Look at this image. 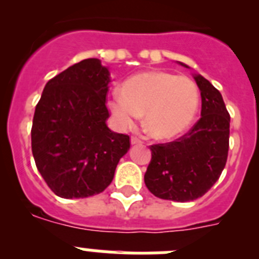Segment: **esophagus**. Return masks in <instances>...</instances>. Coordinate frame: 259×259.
I'll return each mask as SVG.
<instances>
[{"instance_id":"esophagus-1","label":"esophagus","mask_w":259,"mask_h":259,"mask_svg":"<svg viewBox=\"0 0 259 259\" xmlns=\"http://www.w3.org/2000/svg\"><path fill=\"white\" fill-rule=\"evenodd\" d=\"M131 144H132V145H137V144H143V141H141L139 137L132 136L131 137Z\"/></svg>"}]
</instances>
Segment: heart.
<instances>
[{
    "label": "heart",
    "mask_w": 259,
    "mask_h": 259,
    "mask_svg": "<svg viewBox=\"0 0 259 259\" xmlns=\"http://www.w3.org/2000/svg\"><path fill=\"white\" fill-rule=\"evenodd\" d=\"M200 93L193 80L166 71H145L122 84V95H113L107 109L116 124L132 127L144 114L146 134L157 140L178 137L197 114Z\"/></svg>",
    "instance_id": "b5f03b06"
}]
</instances>
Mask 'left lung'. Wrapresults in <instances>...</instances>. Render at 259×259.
Instances as JSON below:
<instances>
[{"label":"left lung","instance_id":"1","mask_svg":"<svg viewBox=\"0 0 259 259\" xmlns=\"http://www.w3.org/2000/svg\"><path fill=\"white\" fill-rule=\"evenodd\" d=\"M194 80L202 100L201 118L175 141L150 146L152 159L144 180L162 200L187 202L202 197L219 179L227 162L230 114L221 92L209 80L201 75Z\"/></svg>","mask_w":259,"mask_h":259}]
</instances>
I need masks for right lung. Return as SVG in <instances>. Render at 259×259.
Listing matches in <instances>:
<instances>
[{"label": "right lung", "instance_id": "1", "mask_svg": "<svg viewBox=\"0 0 259 259\" xmlns=\"http://www.w3.org/2000/svg\"><path fill=\"white\" fill-rule=\"evenodd\" d=\"M110 72L97 58L75 63L50 79L36 105L32 154L57 196L84 198L113 182L130 136L107 127Z\"/></svg>", "mask_w": 259, "mask_h": 259}]
</instances>
